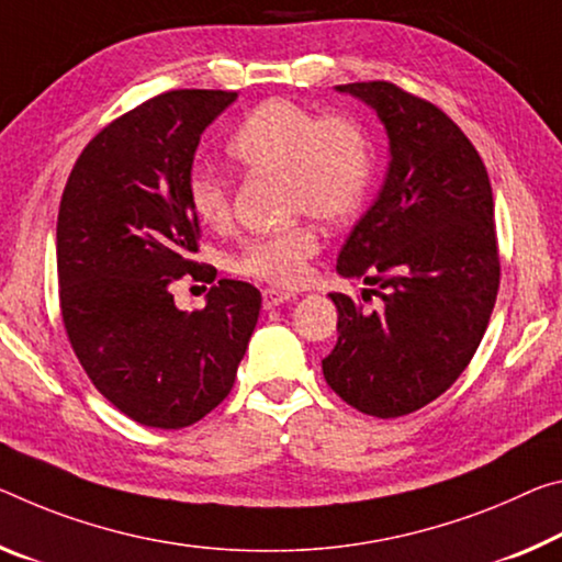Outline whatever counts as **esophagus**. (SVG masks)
I'll list each match as a JSON object with an SVG mask.
<instances>
[{
  "label": "esophagus",
  "mask_w": 562,
  "mask_h": 562,
  "mask_svg": "<svg viewBox=\"0 0 562 562\" xmlns=\"http://www.w3.org/2000/svg\"><path fill=\"white\" fill-rule=\"evenodd\" d=\"M295 297H297L295 292H290V290H278V288L262 290V305H265V310H272V307L282 305V302L295 300Z\"/></svg>",
  "instance_id": "esophagus-1"
}]
</instances>
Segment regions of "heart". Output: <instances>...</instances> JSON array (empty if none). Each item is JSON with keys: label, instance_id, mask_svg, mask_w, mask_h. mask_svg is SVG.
Segmentation results:
<instances>
[{"label": "heart", "instance_id": "heart-1", "mask_svg": "<svg viewBox=\"0 0 562 562\" xmlns=\"http://www.w3.org/2000/svg\"><path fill=\"white\" fill-rule=\"evenodd\" d=\"M227 153L252 172H282L292 215L307 212L329 225L350 220L375 180V147L360 120L342 112L323 114L282 97L247 112L229 135ZM184 194L187 207L202 225L222 227L229 220L233 187L217 169H190ZM317 249L315 227L300 222L247 239L233 270L270 284H297L305 280Z\"/></svg>", "mask_w": 562, "mask_h": 562}]
</instances>
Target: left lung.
<instances>
[{
  "label": "left lung",
  "instance_id": "1",
  "mask_svg": "<svg viewBox=\"0 0 562 562\" xmlns=\"http://www.w3.org/2000/svg\"><path fill=\"white\" fill-rule=\"evenodd\" d=\"M385 124V184L337 257L342 278L378 284L382 305L329 292L337 345L323 360L347 405L400 417L440 397L473 360L493 315L497 255L487 169L440 106L393 82L340 85Z\"/></svg>",
  "mask_w": 562,
  "mask_h": 562
}]
</instances>
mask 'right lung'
<instances>
[{
  "label": "right lung",
  "mask_w": 562,
  "mask_h": 562,
  "mask_svg": "<svg viewBox=\"0 0 562 562\" xmlns=\"http://www.w3.org/2000/svg\"><path fill=\"white\" fill-rule=\"evenodd\" d=\"M237 92L172 89L142 102L77 157L59 202L61 323L92 385L132 420L180 430L229 395L260 315V290L220 280L202 310H177L172 282L198 265L200 222L184 182L202 132Z\"/></svg>",
  "instance_id": "add662e5"
}]
</instances>
